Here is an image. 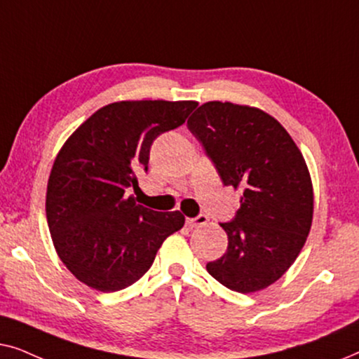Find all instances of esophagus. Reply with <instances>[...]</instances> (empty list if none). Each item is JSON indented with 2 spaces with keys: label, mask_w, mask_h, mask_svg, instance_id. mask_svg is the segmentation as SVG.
Wrapping results in <instances>:
<instances>
[{
  "label": "esophagus",
  "mask_w": 359,
  "mask_h": 359,
  "mask_svg": "<svg viewBox=\"0 0 359 359\" xmlns=\"http://www.w3.org/2000/svg\"><path fill=\"white\" fill-rule=\"evenodd\" d=\"M186 224H188V227H191V229L199 227V225L208 224V215L201 214V215H198V217H194V219H186Z\"/></svg>",
  "instance_id": "1"
}]
</instances>
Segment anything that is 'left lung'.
Masks as SVG:
<instances>
[{
	"label": "left lung",
	"instance_id": "8db88e82",
	"mask_svg": "<svg viewBox=\"0 0 359 359\" xmlns=\"http://www.w3.org/2000/svg\"><path fill=\"white\" fill-rule=\"evenodd\" d=\"M225 186L242 189L222 258L208 271L225 287L250 294L291 268L311 232L313 188L304 156L287 130L258 107L209 101L188 119Z\"/></svg>",
	"mask_w": 359,
	"mask_h": 359
}]
</instances>
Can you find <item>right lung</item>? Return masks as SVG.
Masks as SVG:
<instances>
[{
  "mask_svg": "<svg viewBox=\"0 0 359 359\" xmlns=\"http://www.w3.org/2000/svg\"><path fill=\"white\" fill-rule=\"evenodd\" d=\"M196 101H117L91 114L65 140L47 183L53 247L78 281L114 292L144 276L161 243L184 225L180 210L155 212L127 188L149 166L160 134L184 124Z\"/></svg>",
  "mask_w": 359,
  "mask_h": 359,
  "instance_id": "1",
  "label": "right lung"
}]
</instances>
